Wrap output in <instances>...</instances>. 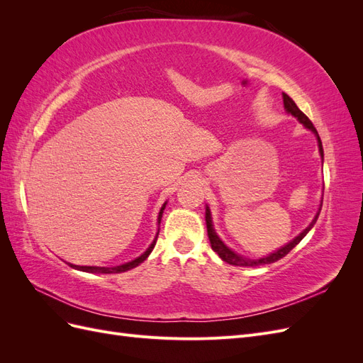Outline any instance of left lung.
I'll use <instances>...</instances> for the list:
<instances>
[{
    "instance_id": "1",
    "label": "left lung",
    "mask_w": 363,
    "mask_h": 363,
    "mask_svg": "<svg viewBox=\"0 0 363 363\" xmlns=\"http://www.w3.org/2000/svg\"><path fill=\"white\" fill-rule=\"evenodd\" d=\"M283 104H284V111H286V113H289V115H292L294 118H296V121H298V123H301V124L304 125V128L311 130L312 133L315 135V138H316V140H318V148H320L321 159L324 160L323 142H321V139H320V135H318L316 128H315L313 124L311 123V119L307 118V116L300 111L298 107H296V104L294 103L292 98H291L289 95H286V94H283ZM321 207H323V200H321L320 208H318V212H316L315 218L312 219V223H311L309 225H307L298 236H295V238L291 240V242H288L286 245H283L281 248H279V250H276L274 252H271V255H268V256H263V257H260V259H250V257H244V256L238 255V252H235L232 248H228V247L223 242L221 238H219V236L216 235L215 228H213L211 208H208V206H206V225H207L208 240H211L212 250H213V251L216 252V255H218L219 257H221L224 262L230 263V265H235V267H259V265H269V263H274V262H277V260L283 259L295 245H298V244L301 242V239H303L307 233H309L311 230H312V227L315 225L318 216H320Z\"/></svg>"
}]
</instances>
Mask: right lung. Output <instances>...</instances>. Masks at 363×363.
<instances>
[{"label":"right lung","instance_id":"add662e5","mask_svg":"<svg viewBox=\"0 0 363 363\" xmlns=\"http://www.w3.org/2000/svg\"><path fill=\"white\" fill-rule=\"evenodd\" d=\"M164 207H167V201H164L163 206L160 207V212H159V216H157V224L159 225H160V221H162V215H163ZM157 236H159V228H157V233H156L155 239H152V242L150 244V247L144 252H142L139 257H136L135 260H130L127 263H123V265H118V267H80V265H72V263H68V265L71 268H74V269L84 271V272H92V274H119V272H125L128 269H133L138 265H140V263L150 256V252L152 251V248H155V245H156Z\"/></svg>","mask_w":363,"mask_h":363}]
</instances>
